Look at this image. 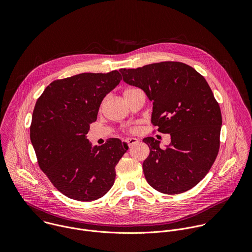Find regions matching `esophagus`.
<instances>
[{"label":"esophagus","instance_id":"34e87169","mask_svg":"<svg viewBox=\"0 0 252 252\" xmlns=\"http://www.w3.org/2000/svg\"><path fill=\"white\" fill-rule=\"evenodd\" d=\"M126 141L129 147H132V146L136 145V143H138V139L135 138V137H128V138L126 139Z\"/></svg>","mask_w":252,"mask_h":252}]
</instances>
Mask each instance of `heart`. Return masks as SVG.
<instances>
[{"instance_id": "obj_1", "label": "heart", "mask_w": 252, "mask_h": 252, "mask_svg": "<svg viewBox=\"0 0 252 252\" xmlns=\"http://www.w3.org/2000/svg\"><path fill=\"white\" fill-rule=\"evenodd\" d=\"M131 90H133V89H129V90H126V91H125V93H127V92H129V91H131ZM124 93V94H125Z\"/></svg>"}]
</instances>
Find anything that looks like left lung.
<instances>
[{"mask_svg":"<svg viewBox=\"0 0 252 252\" xmlns=\"http://www.w3.org/2000/svg\"><path fill=\"white\" fill-rule=\"evenodd\" d=\"M120 71L126 84L139 88L153 101L152 124L171 138L164 150L152 136L142 139L151 151L142 163L147 182L166 194L192 189L206 175L220 150L221 112L207 82L179 62Z\"/></svg>","mask_w":252,"mask_h":252,"instance_id":"left-lung-1","label":"left lung"}]
</instances>
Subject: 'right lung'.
Segmentation results:
<instances>
[{"mask_svg": "<svg viewBox=\"0 0 252 252\" xmlns=\"http://www.w3.org/2000/svg\"><path fill=\"white\" fill-rule=\"evenodd\" d=\"M118 70L84 73L51 83L35 102L30 137L41 169L57 189L80 201L103 196L128 150L119 138L93 146L87 138L104 96L121 82Z\"/></svg>", "mask_w": 252, "mask_h": 252, "instance_id": "add662e5", "label": "right lung"}]
</instances>
